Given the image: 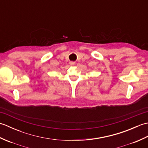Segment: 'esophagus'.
<instances>
[{"label":"esophagus","instance_id":"obj_1","mask_svg":"<svg viewBox=\"0 0 148 148\" xmlns=\"http://www.w3.org/2000/svg\"><path fill=\"white\" fill-rule=\"evenodd\" d=\"M70 65H75V62H70Z\"/></svg>","mask_w":148,"mask_h":148}]
</instances>
